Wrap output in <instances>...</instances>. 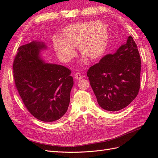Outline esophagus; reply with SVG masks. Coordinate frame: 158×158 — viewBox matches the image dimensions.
<instances>
[{
  "label": "esophagus",
  "mask_w": 158,
  "mask_h": 158,
  "mask_svg": "<svg viewBox=\"0 0 158 158\" xmlns=\"http://www.w3.org/2000/svg\"><path fill=\"white\" fill-rule=\"evenodd\" d=\"M75 78L76 79H77V80H81V79H82L83 77L79 73H78V72H77V73L75 74Z\"/></svg>",
  "instance_id": "34e87169"
}]
</instances>
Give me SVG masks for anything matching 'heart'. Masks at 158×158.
<instances>
[{
    "mask_svg": "<svg viewBox=\"0 0 158 158\" xmlns=\"http://www.w3.org/2000/svg\"><path fill=\"white\" fill-rule=\"evenodd\" d=\"M109 42V30L101 21H84L73 24L63 31L61 39L56 38L54 49L63 61H71L75 56L74 48L91 61L104 56Z\"/></svg>",
    "mask_w": 158,
    "mask_h": 158,
    "instance_id": "1",
    "label": "heart"
}]
</instances>
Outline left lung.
Segmentation results:
<instances>
[{
  "mask_svg": "<svg viewBox=\"0 0 158 158\" xmlns=\"http://www.w3.org/2000/svg\"><path fill=\"white\" fill-rule=\"evenodd\" d=\"M141 58L130 35L113 54H107L88 69L87 77L99 106L109 111L127 107L140 87Z\"/></svg>",
  "mask_w": 158,
  "mask_h": 158,
  "instance_id": "left-lung-1",
  "label": "left lung"
}]
</instances>
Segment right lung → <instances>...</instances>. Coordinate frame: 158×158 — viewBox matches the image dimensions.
Masks as SVG:
<instances>
[{
  "label": "right lung",
  "mask_w": 158,
  "mask_h": 158,
  "mask_svg": "<svg viewBox=\"0 0 158 158\" xmlns=\"http://www.w3.org/2000/svg\"><path fill=\"white\" fill-rule=\"evenodd\" d=\"M45 48L43 42H32L18 49L13 76L30 113L40 120L53 122L61 118L68 109L73 79L67 67L44 62L40 52Z\"/></svg>",
  "instance_id": "right-lung-1"
}]
</instances>
